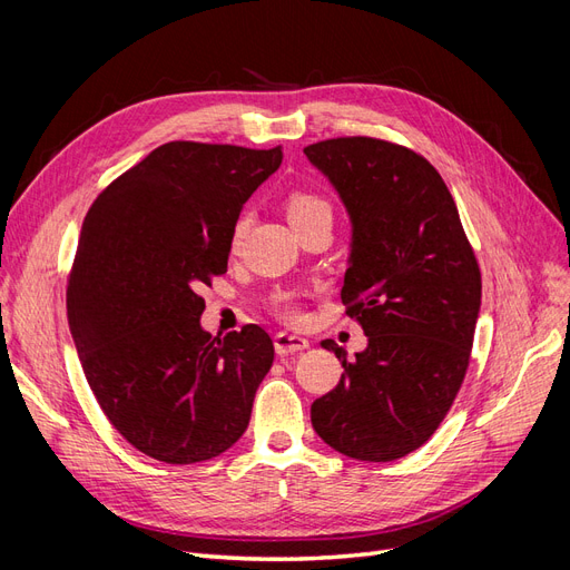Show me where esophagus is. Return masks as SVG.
Returning a JSON list of instances; mask_svg holds the SVG:
<instances>
[{"instance_id": "34e87169", "label": "esophagus", "mask_w": 570, "mask_h": 570, "mask_svg": "<svg viewBox=\"0 0 570 570\" xmlns=\"http://www.w3.org/2000/svg\"><path fill=\"white\" fill-rule=\"evenodd\" d=\"M275 342V352H278L281 356L285 354H295V352H302L308 347V340L302 337V335H292V333H278L273 337Z\"/></svg>"}]
</instances>
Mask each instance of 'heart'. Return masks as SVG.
<instances>
[{
  "label": "heart",
  "mask_w": 570,
  "mask_h": 570,
  "mask_svg": "<svg viewBox=\"0 0 570 570\" xmlns=\"http://www.w3.org/2000/svg\"><path fill=\"white\" fill-rule=\"evenodd\" d=\"M285 212L287 218L292 223V228L299 230L302 226H308V223L321 220V218H331L333 220V206L325 197H321L318 193H312V189H295L289 193L285 199ZM247 230V218H237V223L233 226V247L239 245ZM278 312L283 318L295 321L297 318V306L292 304V299L287 295L278 297Z\"/></svg>",
  "instance_id": "obj_1"
}]
</instances>
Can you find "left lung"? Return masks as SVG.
<instances>
[{"mask_svg":"<svg viewBox=\"0 0 570 570\" xmlns=\"http://www.w3.org/2000/svg\"><path fill=\"white\" fill-rule=\"evenodd\" d=\"M352 218L342 304L368 347L342 361L312 404L318 438L358 461H394L425 444L461 390L480 312V268L435 166L375 137L304 147Z\"/></svg>","mask_w":570,"mask_h":570,"instance_id":"1","label":"left lung"}]
</instances>
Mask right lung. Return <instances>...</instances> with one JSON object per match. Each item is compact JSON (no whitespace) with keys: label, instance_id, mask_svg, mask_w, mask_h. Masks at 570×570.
<instances>
[{"label":"right lung","instance_id":"obj_1","mask_svg":"<svg viewBox=\"0 0 570 570\" xmlns=\"http://www.w3.org/2000/svg\"><path fill=\"white\" fill-rule=\"evenodd\" d=\"M283 147L166 142L82 220L66 308L97 404L137 452L214 459L243 438L273 340L254 323L212 337L197 295L228 271L233 226Z\"/></svg>","mask_w":570,"mask_h":570}]
</instances>
